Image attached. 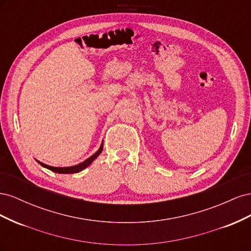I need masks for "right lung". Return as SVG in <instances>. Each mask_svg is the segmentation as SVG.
<instances>
[{"instance_id": "add662e5", "label": "right lung", "mask_w": 251, "mask_h": 251, "mask_svg": "<svg viewBox=\"0 0 251 251\" xmlns=\"http://www.w3.org/2000/svg\"><path fill=\"white\" fill-rule=\"evenodd\" d=\"M102 148H103V143H101V146L100 148V150H98L96 153L94 155H92L91 157H89L87 160H85L83 162L77 164V165H74V166H68V168H54V166H50V165H47V164H44L40 161L39 162L42 166H44V168H46L52 172L54 173H58V174H74V173H78L82 170H85L87 166H89L91 163H92L95 159L100 155V153L102 151Z\"/></svg>"}]
</instances>
